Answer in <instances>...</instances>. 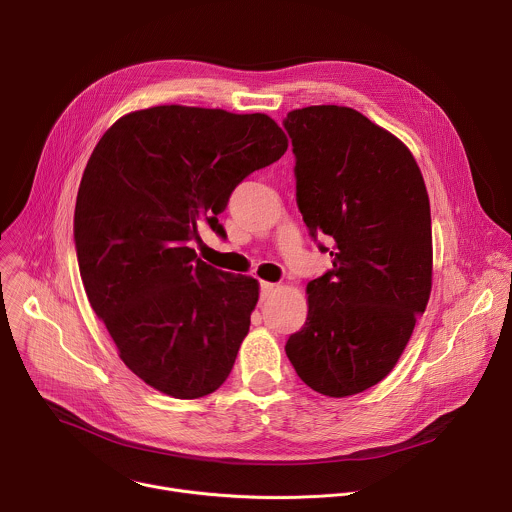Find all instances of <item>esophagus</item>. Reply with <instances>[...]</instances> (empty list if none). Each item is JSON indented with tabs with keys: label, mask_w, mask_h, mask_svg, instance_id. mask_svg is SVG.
<instances>
[{
	"label": "esophagus",
	"mask_w": 512,
	"mask_h": 512,
	"mask_svg": "<svg viewBox=\"0 0 512 512\" xmlns=\"http://www.w3.org/2000/svg\"><path fill=\"white\" fill-rule=\"evenodd\" d=\"M275 289H277V285H275V283H269V281H261V283H259V296H261V300L269 298Z\"/></svg>",
	"instance_id": "1"
}]
</instances>
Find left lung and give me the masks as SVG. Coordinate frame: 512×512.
<instances>
[{"label": "left lung", "mask_w": 512, "mask_h": 512, "mask_svg": "<svg viewBox=\"0 0 512 512\" xmlns=\"http://www.w3.org/2000/svg\"><path fill=\"white\" fill-rule=\"evenodd\" d=\"M296 200L332 269L308 283V318L285 342L298 377L328 397L383 381L431 291V212L405 145L350 107L287 113Z\"/></svg>", "instance_id": "left-lung-1"}]
</instances>
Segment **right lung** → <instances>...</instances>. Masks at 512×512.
<instances>
[{"mask_svg": "<svg viewBox=\"0 0 512 512\" xmlns=\"http://www.w3.org/2000/svg\"><path fill=\"white\" fill-rule=\"evenodd\" d=\"M287 150L263 113L162 105L129 113L99 139L75 206V247L91 308L121 360L176 399L233 371L259 298L253 277L200 261L190 243L218 223L233 190Z\"/></svg>", "mask_w": 512, "mask_h": 512, "instance_id": "1", "label": "right lung"}]
</instances>
